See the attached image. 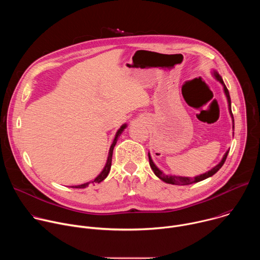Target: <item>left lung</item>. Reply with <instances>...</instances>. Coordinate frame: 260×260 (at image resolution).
I'll return each instance as SVG.
<instances>
[{"instance_id":"left-lung-1","label":"left lung","mask_w":260,"mask_h":260,"mask_svg":"<svg viewBox=\"0 0 260 260\" xmlns=\"http://www.w3.org/2000/svg\"><path fill=\"white\" fill-rule=\"evenodd\" d=\"M213 76L215 77V79H216L217 81H219V82L222 84V86H223V90H224V93H225V95H226L228 103H229L230 114H231L232 119H233V128H234V131H235V119H234V115H233V112H232V102H231V96H230L229 89L226 88V86H225L223 80H222V77L219 75L217 71H215V70L213 71ZM229 151H230V150H228V151L225 152V154L223 155V157H222L221 161H220L217 166H215L213 169H211L210 171L206 172L205 174H202V175L197 176V177H194V178L182 177V176L165 175V174L155 166V164L153 162V160H152V158H151L150 153H148V157H149V164H150V167H151L153 173H154L160 180H162L164 182H166V183H168V184H173V185H188V184H192V183H197V182L203 181V180H205V179H207V178H209V177H212L214 174H216V173L221 169V167L223 166V164L225 162L226 157H228V154H229Z\"/></svg>"}]
</instances>
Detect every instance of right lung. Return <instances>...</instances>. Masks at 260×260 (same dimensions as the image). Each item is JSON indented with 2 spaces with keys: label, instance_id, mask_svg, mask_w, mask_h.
Instances as JSON below:
<instances>
[{
  "label": "right lung",
  "instance_id": "add662e5",
  "mask_svg": "<svg viewBox=\"0 0 260 260\" xmlns=\"http://www.w3.org/2000/svg\"><path fill=\"white\" fill-rule=\"evenodd\" d=\"M126 126H127L126 124H123V125H121V127L117 131V133H116V135H115V138H114V140H113V143H112V145H111V147H110L108 158H107V162H106V165H105L103 171L100 173V175H99L93 181H91V182H87V183H84V184H81V185H77V186H72V187H74V188H85V187L88 186L89 183H94V182H95V183H100V182H102L103 180H105V179L107 178V176H108V174H109V172H110V169H111V164H112L113 149H114V147H115V145H116V142H117L119 136L122 134V132L124 131V128H125Z\"/></svg>",
  "mask_w": 260,
  "mask_h": 260
}]
</instances>
